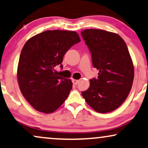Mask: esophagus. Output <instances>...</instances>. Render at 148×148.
I'll use <instances>...</instances> for the list:
<instances>
[{
    "mask_svg": "<svg viewBox=\"0 0 148 148\" xmlns=\"http://www.w3.org/2000/svg\"><path fill=\"white\" fill-rule=\"evenodd\" d=\"M72 82H73V83H74V84H75V85H76V84H78V82H79V80L73 79L72 80Z\"/></svg>",
    "mask_w": 148,
    "mask_h": 148,
    "instance_id": "obj_1",
    "label": "esophagus"
}]
</instances>
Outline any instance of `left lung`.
Wrapping results in <instances>:
<instances>
[{"label":"left lung","instance_id":"8db88e82","mask_svg":"<svg viewBox=\"0 0 148 148\" xmlns=\"http://www.w3.org/2000/svg\"><path fill=\"white\" fill-rule=\"evenodd\" d=\"M81 35L92 66L99 70L82 97L95 111H114L125 101L133 85L134 66L127 45L119 34L103 29H84Z\"/></svg>","mask_w":148,"mask_h":148}]
</instances>
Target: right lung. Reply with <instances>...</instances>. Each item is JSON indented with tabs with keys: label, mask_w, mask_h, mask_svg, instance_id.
Segmentation results:
<instances>
[{
	"label": "right lung",
	"mask_w": 148,
	"mask_h": 148,
	"mask_svg": "<svg viewBox=\"0 0 148 148\" xmlns=\"http://www.w3.org/2000/svg\"><path fill=\"white\" fill-rule=\"evenodd\" d=\"M80 42L76 32L47 30L35 35L21 50L17 76L23 96L37 111L52 113L64 103L72 88L70 79L58 76L68 49Z\"/></svg>",
	"instance_id": "right-lung-1"
}]
</instances>
